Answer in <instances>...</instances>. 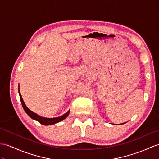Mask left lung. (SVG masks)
I'll return each instance as SVG.
<instances>
[{"instance_id": "8db88e82", "label": "left lung", "mask_w": 159, "mask_h": 159, "mask_svg": "<svg viewBox=\"0 0 159 159\" xmlns=\"http://www.w3.org/2000/svg\"><path fill=\"white\" fill-rule=\"evenodd\" d=\"M124 123H122V124H124ZM122 124H120V125H122Z\"/></svg>"}]
</instances>
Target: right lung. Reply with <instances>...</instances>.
Listing matches in <instances>:
<instances>
[{
	"instance_id": "1",
	"label": "right lung",
	"mask_w": 159,
	"mask_h": 159,
	"mask_svg": "<svg viewBox=\"0 0 159 159\" xmlns=\"http://www.w3.org/2000/svg\"><path fill=\"white\" fill-rule=\"evenodd\" d=\"M18 92H19V95H20V100L21 102L22 106H23L24 110H25V112H26V114L28 115L31 118V119H34L36 121L39 122L40 124H42L43 125H53L55 123H57L59 122H60L63 120H64L66 117H67L69 114H70V110L68 111L65 113L64 114H63L62 116H60L59 117H55V118H46V117H43L39 115V114H36L35 112L31 111L28 107L26 106V105L25 104V103L23 100V98L21 97V95L20 93V85H19V88H18Z\"/></svg>"
}]
</instances>
